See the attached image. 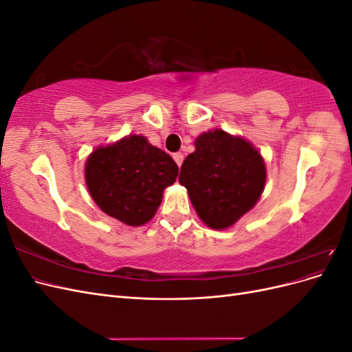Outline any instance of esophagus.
Masks as SVG:
<instances>
[{
	"label": "esophagus",
	"instance_id": "obj_1",
	"mask_svg": "<svg viewBox=\"0 0 352 352\" xmlns=\"http://www.w3.org/2000/svg\"><path fill=\"white\" fill-rule=\"evenodd\" d=\"M173 158H175V162H176V164L180 167L182 166V163H184V154L182 153H176V154H173Z\"/></svg>",
	"mask_w": 352,
	"mask_h": 352
}]
</instances>
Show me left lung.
<instances>
[{
	"mask_svg": "<svg viewBox=\"0 0 352 352\" xmlns=\"http://www.w3.org/2000/svg\"><path fill=\"white\" fill-rule=\"evenodd\" d=\"M179 182L199 219L212 229L232 226L258 201L265 184L260 153L220 129L202 133L180 168Z\"/></svg>",
	"mask_w": 352,
	"mask_h": 352,
	"instance_id": "obj_1",
	"label": "left lung"
}]
</instances>
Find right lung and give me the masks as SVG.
Listing matches in <instances>:
<instances>
[{
	"label": "right lung",
	"instance_id": "1",
	"mask_svg": "<svg viewBox=\"0 0 352 352\" xmlns=\"http://www.w3.org/2000/svg\"><path fill=\"white\" fill-rule=\"evenodd\" d=\"M177 172L172 157L138 135L98 148L85 166L97 206L129 226H141L154 217L164 188L173 185Z\"/></svg>",
	"mask_w": 352,
	"mask_h": 352
}]
</instances>
